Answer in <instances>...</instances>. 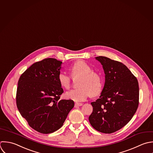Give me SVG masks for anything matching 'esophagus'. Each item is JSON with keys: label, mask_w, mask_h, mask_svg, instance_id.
Here are the masks:
<instances>
[{"label": "esophagus", "mask_w": 153, "mask_h": 153, "mask_svg": "<svg viewBox=\"0 0 153 153\" xmlns=\"http://www.w3.org/2000/svg\"><path fill=\"white\" fill-rule=\"evenodd\" d=\"M83 105L82 103H79V102H76L74 104V107H80V106H82Z\"/></svg>", "instance_id": "1"}]
</instances>
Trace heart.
<instances>
[{
	"label": "heart",
	"instance_id": "heart-1",
	"mask_svg": "<svg viewBox=\"0 0 153 153\" xmlns=\"http://www.w3.org/2000/svg\"><path fill=\"white\" fill-rule=\"evenodd\" d=\"M69 70L71 76H80L79 81L78 89L67 91L65 96L66 98L76 102L85 101L91 94L97 96L101 94L102 90V80L101 75L92 71V67L83 60L77 61L71 64ZM58 81L60 86L64 89H68L71 82V77L65 72L61 71L58 74Z\"/></svg>",
	"mask_w": 153,
	"mask_h": 153
}]
</instances>
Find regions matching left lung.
<instances>
[{
    "label": "left lung",
    "instance_id": "8db88e82",
    "mask_svg": "<svg viewBox=\"0 0 153 153\" xmlns=\"http://www.w3.org/2000/svg\"><path fill=\"white\" fill-rule=\"evenodd\" d=\"M95 58L102 65L105 82L100 98L91 102L93 111L89 120L95 130L111 134L124 127L136 113L138 82L123 63L102 56Z\"/></svg>",
    "mask_w": 153,
    "mask_h": 153
}]
</instances>
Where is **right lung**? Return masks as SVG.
Here are the masks:
<instances>
[{
  "label": "right lung",
  "mask_w": 153,
  "mask_h": 153,
  "mask_svg": "<svg viewBox=\"0 0 153 153\" xmlns=\"http://www.w3.org/2000/svg\"><path fill=\"white\" fill-rule=\"evenodd\" d=\"M61 64L55 58L43 59L27 68L18 82V111L28 125L41 134L61 128L74 105L71 100H60L64 91L57 77Z\"/></svg>",
  "instance_id": "obj_1"
}]
</instances>
